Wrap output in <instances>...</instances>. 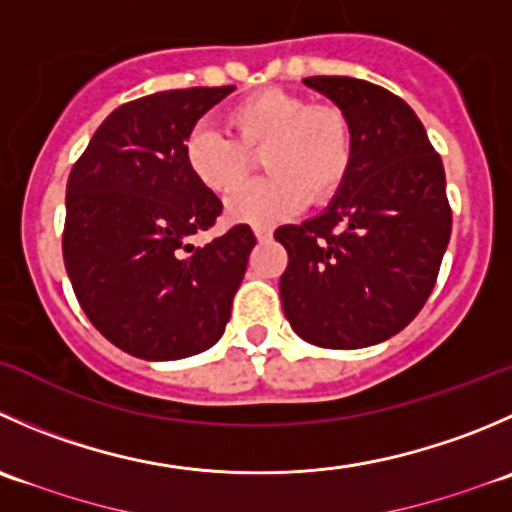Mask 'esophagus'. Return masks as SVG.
I'll return each instance as SVG.
<instances>
[{
  "label": "esophagus",
  "mask_w": 512,
  "mask_h": 512,
  "mask_svg": "<svg viewBox=\"0 0 512 512\" xmlns=\"http://www.w3.org/2000/svg\"><path fill=\"white\" fill-rule=\"evenodd\" d=\"M255 237H257V242L272 240V230L270 227H255Z\"/></svg>",
  "instance_id": "obj_1"
}]
</instances>
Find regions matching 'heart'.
<instances>
[{"label": "heart", "mask_w": 512, "mask_h": 512, "mask_svg": "<svg viewBox=\"0 0 512 512\" xmlns=\"http://www.w3.org/2000/svg\"><path fill=\"white\" fill-rule=\"evenodd\" d=\"M227 127L235 140L210 124H197L182 157L197 185L227 195L250 172V155L262 152V170L270 177L240 187L227 200L232 222L270 227L300 212L307 200L330 202L347 180L352 130L337 107L265 89L237 102L227 112Z\"/></svg>", "instance_id": "heart-1"}]
</instances>
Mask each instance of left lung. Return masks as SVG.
Segmentation results:
<instances>
[{"mask_svg": "<svg viewBox=\"0 0 512 512\" xmlns=\"http://www.w3.org/2000/svg\"><path fill=\"white\" fill-rule=\"evenodd\" d=\"M352 130V165L330 205L277 227L287 250L280 297L310 345L355 350L398 335L438 280L450 242L443 160L418 114L355 77H307Z\"/></svg>", "mask_w": 512, "mask_h": 512, "instance_id": "obj_1", "label": "left lung"}]
</instances>
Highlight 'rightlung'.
<instances>
[{
	"label": "right lung",
	"mask_w": 512,
	"mask_h": 512,
	"mask_svg": "<svg viewBox=\"0 0 512 512\" xmlns=\"http://www.w3.org/2000/svg\"><path fill=\"white\" fill-rule=\"evenodd\" d=\"M235 87L147 94L114 109L67 182L64 267L84 315L119 350L180 360L230 320L255 235L247 225L195 247L222 202L187 172L182 145Z\"/></svg>",
	"instance_id": "add662e5"
}]
</instances>
